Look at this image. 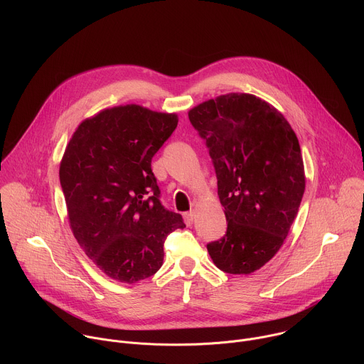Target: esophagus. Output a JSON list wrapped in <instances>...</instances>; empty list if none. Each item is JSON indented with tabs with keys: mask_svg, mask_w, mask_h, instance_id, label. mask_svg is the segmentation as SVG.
<instances>
[{
	"mask_svg": "<svg viewBox=\"0 0 364 364\" xmlns=\"http://www.w3.org/2000/svg\"><path fill=\"white\" fill-rule=\"evenodd\" d=\"M183 218H184V223H186L187 226H191L193 222H194V219H196V213H194V212H188V213H184Z\"/></svg>",
	"mask_w": 364,
	"mask_h": 364,
	"instance_id": "obj_1",
	"label": "esophagus"
}]
</instances>
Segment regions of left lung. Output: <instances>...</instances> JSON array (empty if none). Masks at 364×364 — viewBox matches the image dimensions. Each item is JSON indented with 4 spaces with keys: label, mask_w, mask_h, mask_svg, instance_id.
Segmentation results:
<instances>
[{
    "label": "left lung",
    "mask_w": 364,
    "mask_h": 364,
    "mask_svg": "<svg viewBox=\"0 0 364 364\" xmlns=\"http://www.w3.org/2000/svg\"><path fill=\"white\" fill-rule=\"evenodd\" d=\"M188 119L218 177L226 235L207 243L226 274H250L275 256L298 213L305 176L298 138L281 112L249 93L200 103Z\"/></svg>",
    "instance_id": "8db88e82"
}]
</instances>
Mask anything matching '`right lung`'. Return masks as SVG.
Instances as JSON below:
<instances>
[{"mask_svg": "<svg viewBox=\"0 0 364 364\" xmlns=\"http://www.w3.org/2000/svg\"><path fill=\"white\" fill-rule=\"evenodd\" d=\"M177 115L138 105L83 121L66 146L60 186L73 235L109 278L135 284L157 272L166 237L184 229L167 210L151 161L177 128Z\"/></svg>", "mask_w": 364, "mask_h": 364, "instance_id": "right-lung-1", "label": "right lung"}]
</instances>
